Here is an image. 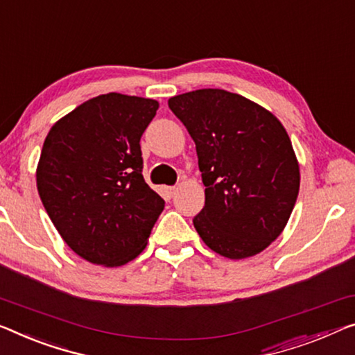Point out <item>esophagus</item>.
<instances>
[{"mask_svg":"<svg viewBox=\"0 0 355 355\" xmlns=\"http://www.w3.org/2000/svg\"><path fill=\"white\" fill-rule=\"evenodd\" d=\"M164 193H166L167 198H173V194L177 193V187H164Z\"/></svg>","mask_w":355,"mask_h":355,"instance_id":"obj_1","label":"esophagus"}]
</instances>
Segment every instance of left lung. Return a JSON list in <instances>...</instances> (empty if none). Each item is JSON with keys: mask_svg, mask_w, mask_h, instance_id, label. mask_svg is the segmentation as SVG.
Masks as SVG:
<instances>
[{"mask_svg": "<svg viewBox=\"0 0 355 355\" xmlns=\"http://www.w3.org/2000/svg\"><path fill=\"white\" fill-rule=\"evenodd\" d=\"M196 144L205 205L204 244L230 260L257 255L284 231L300 191V164L282 123L239 94L199 89L168 98Z\"/></svg>", "mask_w": 355, "mask_h": 355, "instance_id": "8db88e82", "label": "left lung"}]
</instances>
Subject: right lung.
I'll return each mask as SVG.
<instances>
[{"mask_svg": "<svg viewBox=\"0 0 355 355\" xmlns=\"http://www.w3.org/2000/svg\"><path fill=\"white\" fill-rule=\"evenodd\" d=\"M159 103L103 94L51 127L36 167L42 205L84 260L123 266L140 255L164 210L141 175L140 139Z\"/></svg>", "mask_w": 355, "mask_h": 355, "instance_id": "obj_1", "label": "right lung"}]
</instances>
